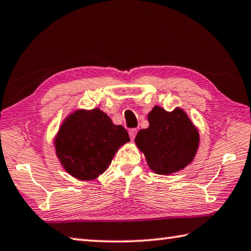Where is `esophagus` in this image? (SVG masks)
<instances>
[{
	"mask_svg": "<svg viewBox=\"0 0 251 251\" xmlns=\"http://www.w3.org/2000/svg\"><path fill=\"white\" fill-rule=\"evenodd\" d=\"M137 133H138V130H137V129H131V130L129 131L130 139H131V140H134V138H135V135H137Z\"/></svg>",
	"mask_w": 251,
	"mask_h": 251,
	"instance_id": "obj_1",
	"label": "esophagus"
}]
</instances>
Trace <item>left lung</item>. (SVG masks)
<instances>
[{
    "label": "left lung",
    "mask_w": 251,
    "mask_h": 251,
    "mask_svg": "<svg viewBox=\"0 0 251 251\" xmlns=\"http://www.w3.org/2000/svg\"><path fill=\"white\" fill-rule=\"evenodd\" d=\"M150 126L140 130L134 142L146 156L149 168L168 175L186 168L194 160L200 134L181 108L169 112L155 105L148 114Z\"/></svg>",
    "instance_id": "left-lung-1"
}]
</instances>
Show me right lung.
Returning <instances> with one entry per match:
<instances>
[{"mask_svg": "<svg viewBox=\"0 0 251 251\" xmlns=\"http://www.w3.org/2000/svg\"><path fill=\"white\" fill-rule=\"evenodd\" d=\"M130 138L122 126L99 108L76 110L61 123L55 138L56 155L72 176L92 181L111 163L119 148Z\"/></svg>", "mask_w": 251, "mask_h": 251, "instance_id": "obj_1", "label": "right lung"}]
</instances>
